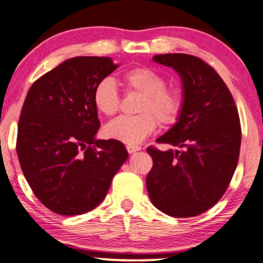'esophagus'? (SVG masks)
<instances>
[{
    "label": "esophagus",
    "mask_w": 263,
    "mask_h": 263,
    "mask_svg": "<svg viewBox=\"0 0 263 263\" xmlns=\"http://www.w3.org/2000/svg\"><path fill=\"white\" fill-rule=\"evenodd\" d=\"M127 151H128L129 154H134V153L141 151V147H139V145L129 144V145H127Z\"/></svg>",
    "instance_id": "obj_1"
}]
</instances>
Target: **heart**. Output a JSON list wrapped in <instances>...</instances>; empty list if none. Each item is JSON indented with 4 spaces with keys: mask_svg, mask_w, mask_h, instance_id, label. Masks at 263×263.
<instances>
[{
    "mask_svg": "<svg viewBox=\"0 0 263 263\" xmlns=\"http://www.w3.org/2000/svg\"><path fill=\"white\" fill-rule=\"evenodd\" d=\"M122 80L129 90L144 95L140 106L142 114L120 116L110 121L104 129L108 137L132 145L139 144L156 129V116L163 124H172L179 118L182 99L176 90L165 88L167 82L159 72L145 67H137L124 72ZM92 101L101 114L114 115L120 107V96L114 81L109 78L100 81L94 89Z\"/></svg>",
    "mask_w": 263,
    "mask_h": 263,
    "instance_id": "heart-1",
    "label": "heart"
}]
</instances>
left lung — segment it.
<instances>
[{
  "mask_svg": "<svg viewBox=\"0 0 263 263\" xmlns=\"http://www.w3.org/2000/svg\"><path fill=\"white\" fill-rule=\"evenodd\" d=\"M153 61L171 67L182 83V109L159 143L147 148L153 168L145 184L153 204L174 217L207 212L223 195L235 172L241 145L237 108L220 75L201 59L161 54Z\"/></svg>",
  "mask_w": 263,
  "mask_h": 263,
  "instance_id": "1",
  "label": "left lung"
}]
</instances>
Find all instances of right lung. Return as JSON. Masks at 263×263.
<instances>
[{"mask_svg":"<svg viewBox=\"0 0 263 263\" xmlns=\"http://www.w3.org/2000/svg\"><path fill=\"white\" fill-rule=\"evenodd\" d=\"M119 64L104 56H78L35 81L17 129L18 161L36 197L60 215H80L103 201L128 152L99 140L92 95Z\"/></svg>","mask_w":263,"mask_h":263,"instance_id":"1","label":"right lung"}]
</instances>
